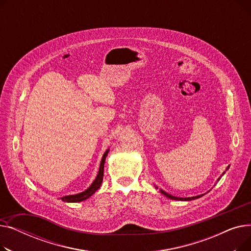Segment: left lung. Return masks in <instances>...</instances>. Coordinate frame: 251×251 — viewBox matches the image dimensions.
Returning a JSON list of instances; mask_svg holds the SVG:
<instances>
[{
    "mask_svg": "<svg viewBox=\"0 0 251 251\" xmlns=\"http://www.w3.org/2000/svg\"><path fill=\"white\" fill-rule=\"evenodd\" d=\"M161 192L164 194V195H166L168 199H171V200H174V201H191V200H196V199H200V197H201L202 195H197V196H194V197H188V199H185V197H176V196H173V195H171V194H168L167 192H165V191H163V190H161Z\"/></svg>",
    "mask_w": 251,
    "mask_h": 251,
    "instance_id": "1",
    "label": "left lung"
}]
</instances>
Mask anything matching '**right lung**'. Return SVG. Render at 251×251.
Instances as JSON below:
<instances>
[{"mask_svg": "<svg viewBox=\"0 0 251 251\" xmlns=\"http://www.w3.org/2000/svg\"><path fill=\"white\" fill-rule=\"evenodd\" d=\"M109 153V150L105 151V152L102 155V159L100 162V170H99V174L96 178V180L92 182L91 185L89 186V188H87L85 191L81 192V193H78L75 195H67V196H63L61 197V200L63 201L66 202H78V201H82L87 200L88 197H90L92 194H94L101 185V182H102V178H103V165H104V161H105V157H107Z\"/></svg>", "mask_w": 251, "mask_h": 251, "instance_id": "add662e5", "label": "right lung"}]
</instances>
